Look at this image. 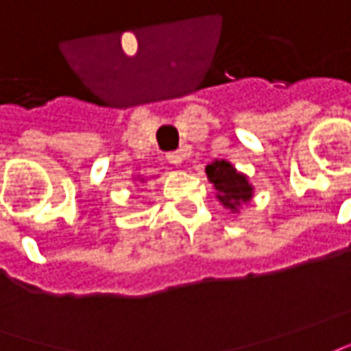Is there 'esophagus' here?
<instances>
[{"label": "esophagus", "mask_w": 351, "mask_h": 351, "mask_svg": "<svg viewBox=\"0 0 351 351\" xmlns=\"http://www.w3.org/2000/svg\"><path fill=\"white\" fill-rule=\"evenodd\" d=\"M167 161L171 165H180L182 163V152H171V154H167Z\"/></svg>", "instance_id": "esophagus-1"}]
</instances>
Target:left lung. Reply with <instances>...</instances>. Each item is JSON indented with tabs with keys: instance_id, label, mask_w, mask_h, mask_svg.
I'll use <instances>...</instances> for the list:
<instances>
[{
	"instance_id": "1",
	"label": "left lung",
	"mask_w": 351,
	"mask_h": 351,
	"mask_svg": "<svg viewBox=\"0 0 351 351\" xmlns=\"http://www.w3.org/2000/svg\"><path fill=\"white\" fill-rule=\"evenodd\" d=\"M206 175L217 190V199L232 213H238L242 204L252 202L254 186L250 184L244 173L236 171L230 161L215 159L211 165L206 167Z\"/></svg>"
}]
</instances>
